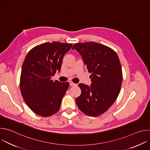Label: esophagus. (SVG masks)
Returning <instances> with one entry per match:
<instances>
[{
    "mask_svg": "<svg viewBox=\"0 0 150 150\" xmlns=\"http://www.w3.org/2000/svg\"><path fill=\"white\" fill-rule=\"evenodd\" d=\"M69 85H70V86H71V87H73V86H75V85H76V84L71 81V82H69Z\"/></svg>",
    "mask_w": 150,
    "mask_h": 150,
    "instance_id": "1",
    "label": "esophagus"
}]
</instances>
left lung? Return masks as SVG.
Instances as JSON below:
<instances>
[{
  "mask_svg": "<svg viewBox=\"0 0 150 150\" xmlns=\"http://www.w3.org/2000/svg\"><path fill=\"white\" fill-rule=\"evenodd\" d=\"M72 49L81 54L91 74L90 86L78 85L81 94L76 103L85 115L98 116L110 108L120 93L123 76L119 59L113 49L95 42L75 43Z\"/></svg>",
  "mask_w": 150,
  "mask_h": 150,
  "instance_id": "8db88e82",
  "label": "left lung"
}]
</instances>
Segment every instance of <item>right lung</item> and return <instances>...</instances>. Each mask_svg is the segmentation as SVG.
Here are the masks:
<instances>
[{
    "label": "right lung",
    "instance_id": "add662e5",
    "mask_svg": "<svg viewBox=\"0 0 150 150\" xmlns=\"http://www.w3.org/2000/svg\"><path fill=\"white\" fill-rule=\"evenodd\" d=\"M72 46L56 41L45 42L27 54L21 69L20 90L29 108L37 115L48 117L59 110L69 83L52 78L60 71L63 57Z\"/></svg>",
    "mask_w": 150,
    "mask_h": 150
}]
</instances>
